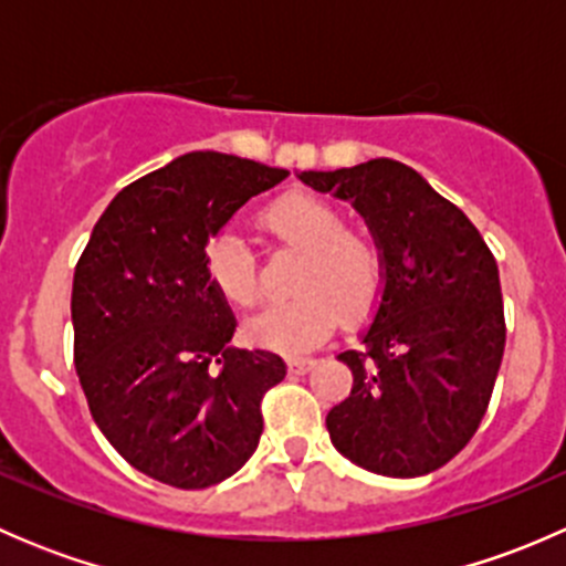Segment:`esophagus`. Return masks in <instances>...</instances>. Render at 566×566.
<instances>
[{"mask_svg":"<svg viewBox=\"0 0 566 566\" xmlns=\"http://www.w3.org/2000/svg\"><path fill=\"white\" fill-rule=\"evenodd\" d=\"M315 358H310V356H301V358H290V361H287V369H290V373H293V375H304V373H310V369L312 367H315Z\"/></svg>","mask_w":566,"mask_h":566,"instance_id":"obj_1","label":"esophagus"}]
</instances>
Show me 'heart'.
Listing matches in <instances>:
<instances>
[{"label": "heart", "instance_id": "1", "mask_svg": "<svg viewBox=\"0 0 566 566\" xmlns=\"http://www.w3.org/2000/svg\"><path fill=\"white\" fill-rule=\"evenodd\" d=\"M260 221L273 238L301 249L304 256L295 273L301 293L251 317V342L268 350L304 353L334 334L339 315L350 323L373 315L386 284L384 254L373 238L345 230L339 210L301 191L276 199ZM205 273L227 304L247 310L260 301L254 260L241 238H216L205 251Z\"/></svg>", "mask_w": 566, "mask_h": 566}]
</instances>
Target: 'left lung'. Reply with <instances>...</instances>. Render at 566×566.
Segmentation results:
<instances>
[{
  "instance_id": "8db88e82",
  "label": "left lung",
  "mask_w": 566,
  "mask_h": 566,
  "mask_svg": "<svg viewBox=\"0 0 566 566\" xmlns=\"http://www.w3.org/2000/svg\"><path fill=\"white\" fill-rule=\"evenodd\" d=\"M298 177L361 213L386 265L364 350L339 353L353 389L325 416L331 443L380 476L438 471L476 432L504 358L495 256L458 205L391 158Z\"/></svg>"
}]
</instances>
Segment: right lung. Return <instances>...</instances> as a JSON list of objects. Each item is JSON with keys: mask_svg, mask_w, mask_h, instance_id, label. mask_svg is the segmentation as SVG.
I'll list each match as a JSON object with an SVG mask.
<instances>
[{"mask_svg": "<svg viewBox=\"0 0 566 566\" xmlns=\"http://www.w3.org/2000/svg\"><path fill=\"white\" fill-rule=\"evenodd\" d=\"M290 172L199 150L108 202L73 273V358L90 413L136 471L182 490L224 482L262 436L276 353L232 347L205 273L210 238Z\"/></svg>", "mask_w": 566, "mask_h": 566, "instance_id": "right-lung-1", "label": "right lung"}]
</instances>
